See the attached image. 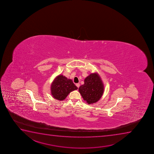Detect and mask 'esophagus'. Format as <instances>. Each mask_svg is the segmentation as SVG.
<instances>
[{
    "instance_id": "34e87169",
    "label": "esophagus",
    "mask_w": 154,
    "mask_h": 154,
    "mask_svg": "<svg viewBox=\"0 0 154 154\" xmlns=\"http://www.w3.org/2000/svg\"><path fill=\"white\" fill-rule=\"evenodd\" d=\"M76 85L79 88V87H80V84L79 83H76Z\"/></svg>"
}]
</instances>
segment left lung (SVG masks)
I'll return each instance as SVG.
<instances>
[{
    "mask_svg": "<svg viewBox=\"0 0 154 154\" xmlns=\"http://www.w3.org/2000/svg\"><path fill=\"white\" fill-rule=\"evenodd\" d=\"M84 82L78 90L83 100L89 105L96 103L101 97L104 91L100 75L97 72L91 73L85 78Z\"/></svg>",
    "mask_w": 154,
    "mask_h": 154,
    "instance_id": "left-lung-1",
    "label": "left lung"
}]
</instances>
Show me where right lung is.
Wrapping results in <instances>:
<instances>
[{
	"label": "right lung",
	"mask_w": 154,
	"mask_h": 154,
	"mask_svg": "<svg viewBox=\"0 0 154 154\" xmlns=\"http://www.w3.org/2000/svg\"><path fill=\"white\" fill-rule=\"evenodd\" d=\"M51 93L53 97L59 100H63L69 93L78 88L72 80L62 75L57 76L51 85Z\"/></svg>",
	"instance_id": "1"
}]
</instances>
